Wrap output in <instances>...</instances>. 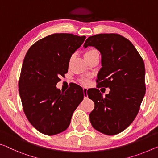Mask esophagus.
<instances>
[{
  "instance_id": "obj_1",
  "label": "esophagus",
  "mask_w": 158,
  "mask_h": 158,
  "mask_svg": "<svg viewBox=\"0 0 158 158\" xmlns=\"http://www.w3.org/2000/svg\"><path fill=\"white\" fill-rule=\"evenodd\" d=\"M87 91H88V89H87V88H86V87H84V88H83V91H84V98H87V96H88V95H87Z\"/></svg>"
}]
</instances>
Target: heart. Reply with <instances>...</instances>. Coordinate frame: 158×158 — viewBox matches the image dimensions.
Returning <instances> with one entry per match:
<instances>
[{"label":"heart","instance_id":"b5f03b06","mask_svg":"<svg viewBox=\"0 0 158 158\" xmlns=\"http://www.w3.org/2000/svg\"><path fill=\"white\" fill-rule=\"evenodd\" d=\"M97 52V51H96L95 49H90V50H89V51H87L86 52H85L84 57L88 56H89V55H91L92 53H94V52ZM81 82H82V84L84 85H87L89 84V81L87 79L82 80Z\"/></svg>","mask_w":158,"mask_h":158}]
</instances>
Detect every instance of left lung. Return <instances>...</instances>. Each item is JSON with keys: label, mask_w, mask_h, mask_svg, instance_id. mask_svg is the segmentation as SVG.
<instances>
[{"label": "left lung", "mask_w": 158, "mask_h": 158, "mask_svg": "<svg viewBox=\"0 0 158 158\" xmlns=\"http://www.w3.org/2000/svg\"><path fill=\"white\" fill-rule=\"evenodd\" d=\"M88 46L95 47L101 55L98 86L110 89L105 97L97 89L88 93L95 104L90 122L102 134H117L132 123L139 112L146 93L144 62L131 42L119 34L90 36L84 44V48Z\"/></svg>", "instance_id": "8db88e82"}]
</instances>
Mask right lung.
<instances>
[{
	"label": "right lung",
	"instance_id": "right-lung-1",
	"mask_svg": "<svg viewBox=\"0 0 158 158\" xmlns=\"http://www.w3.org/2000/svg\"><path fill=\"white\" fill-rule=\"evenodd\" d=\"M86 36L53 34L36 41L24 57L19 93L29 122L41 133L52 136L68 128L72 116L84 98L81 86L60 91L56 84L68 71L72 55Z\"/></svg>",
	"mask_w": 158,
	"mask_h": 158
}]
</instances>
